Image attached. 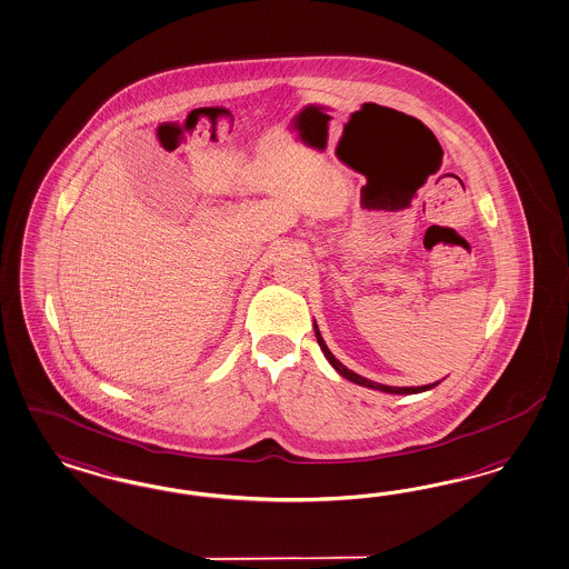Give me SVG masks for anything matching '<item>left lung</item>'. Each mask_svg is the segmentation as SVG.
<instances>
[{"label":"left lung","instance_id":"1","mask_svg":"<svg viewBox=\"0 0 569 569\" xmlns=\"http://www.w3.org/2000/svg\"><path fill=\"white\" fill-rule=\"evenodd\" d=\"M315 336H317V342H319V347H321V351L323 355L328 357V361L332 363L333 370L340 373V376H345L347 380H351L355 385H361V387H368V389H373V391H382V392H392V395H413V392H422L429 391L432 387H437L439 382H432V385H425V387H387V385H380V382H372V380H368V378H363V376H359V373H355L353 370H349V368H345L336 357H333L332 351L328 349V345L323 342V338H321V333H319V328H317V323H313Z\"/></svg>","mask_w":569,"mask_h":569}]
</instances>
